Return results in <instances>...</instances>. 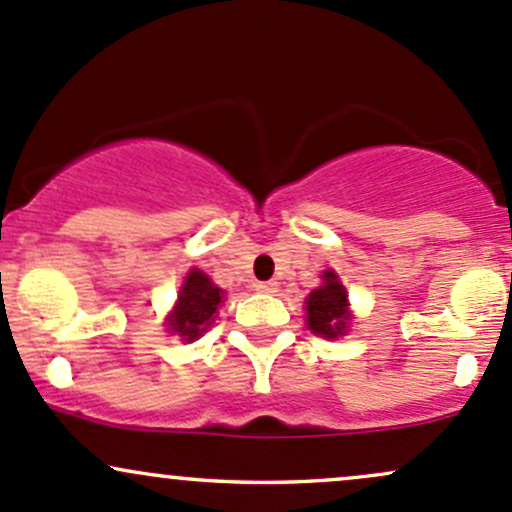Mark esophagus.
Segmentation results:
<instances>
[{"mask_svg":"<svg viewBox=\"0 0 512 512\" xmlns=\"http://www.w3.org/2000/svg\"><path fill=\"white\" fill-rule=\"evenodd\" d=\"M255 289L262 291V294H274V291H277V284H274V282H257Z\"/></svg>","mask_w":512,"mask_h":512,"instance_id":"obj_1","label":"esophagus"}]
</instances>
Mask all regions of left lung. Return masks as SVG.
<instances>
[{"label": "left lung", "instance_id": "left-lung-1", "mask_svg": "<svg viewBox=\"0 0 512 512\" xmlns=\"http://www.w3.org/2000/svg\"><path fill=\"white\" fill-rule=\"evenodd\" d=\"M308 328L325 338H338L347 328V296L345 286L338 282L333 272L323 274V286L311 291L306 299Z\"/></svg>", "mask_w": 512, "mask_h": 512}]
</instances>
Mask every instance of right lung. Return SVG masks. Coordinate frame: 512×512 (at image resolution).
Listing matches in <instances>:
<instances>
[{"mask_svg": "<svg viewBox=\"0 0 512 512\" xmlns=\"http://www.w3.org/2000/svg\"><path fill=\"white\" fill-rule=\"evenodd\" d=\"M223 291L206 277L199 269H192L184 279L182 291H179L177 308L170 316V328L182 335L184 342H192L211 325L213 313L221 303Z\"/></svg>", "mask_w": 512, "mask_h": 512, "instance_id": "add662e5", "label": "right lung"}]
</instances>
